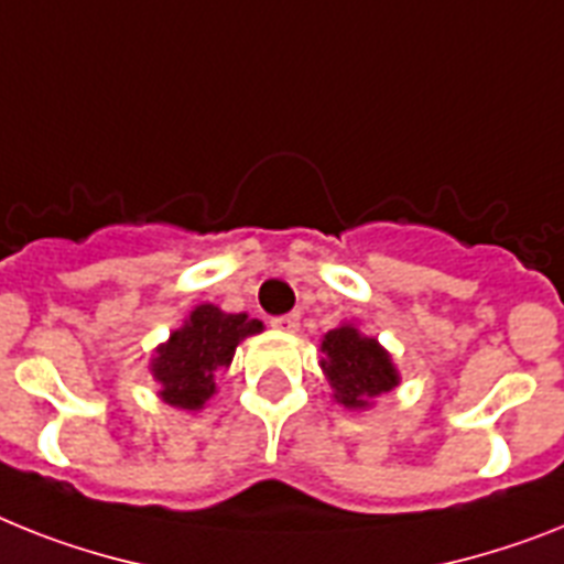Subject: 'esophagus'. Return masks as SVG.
Here are the masks:
<instances>
[{"label": "esophagus", "instance_id": "obj_1", "mask_svg": "<svg viewBox=\"0 0 564 564\" xmlns=\"http://www.w3.org/2000/svg\"><path fill=\"white\" fill-rule=\"evenodd\" d=\"M273 328H276V332L296 334V332H300V314H285V316H276V319H273Z\"/></svg>", "mask_w": 564, "mask_h": 564}]
</instances>
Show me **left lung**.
Masks as SVG:
<instances>
[{
    "instance_id": "left-lung-1",
    "label": "left lung",
    "mask_w": 564,
    "mask_h": 564,
    "mask_svg": "<svg viewBox=\"0 0 564 564\" xmlns=\"http://www.w3.org/2000/svg\"><path fill=\"white\" fill-rule=\"evenodd\" d=\"M319 369L332 386V398L348 412H366L375 398L400 386L392 355L357 323H339L319 339Z\"/></svg>"
}]
</instances>
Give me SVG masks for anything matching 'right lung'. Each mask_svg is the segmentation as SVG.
Returning a JSON list of instances; mask_svg holds the SVG:
<instances>
[{"label":"right lung","mask_w":564,"mask_h":564,"mask_svg":"<svg viewBox=\"0 0 564 564\" xmlns=\"http://www.w3.org/2000/svg\"><path fill=\"white\" fill-rule=\"evenodd\" d=\"M264 332L248 314H227L213 302L195 305L184 325L152 351L149 371L158 383V398L166 406L202 412L216 394V375L230 369L241 339Z\"/></svg>","instance_id":"1"}]
</instances>
